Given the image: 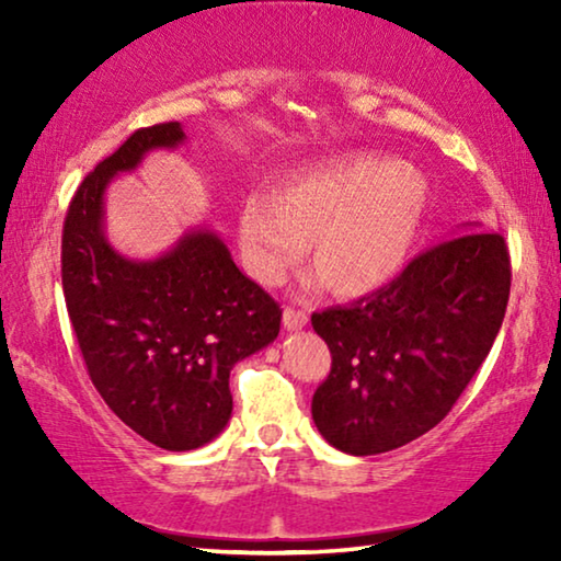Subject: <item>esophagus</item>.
<instances>
[{
	"label": "esophagus",
	"mask_w": 561,
	"mask_h": 561,
	"mask_svg": "<svg viewBox=\"0 0 561 561\" xmlns=\"http://www.w3.org/2000/svg\"><path fill=\"white\" fill-rule=\"evenodd\" d=\"M283 327H286L288 332H298V329L306 327V313L296 309H286L283 311Z\"/></svg>",
	"instance_id": "34e87169"
}]
</instances>
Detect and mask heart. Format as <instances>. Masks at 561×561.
Listing matches in <instances>:
<instances>
[{
    "label": "heart",
    "mask_w": 561,
    "mask_h": 561,
    "mask_svg": "<svg viewBox=\"0 0 561 561\" xmlns=\"http://www.w3.org/2000/svg\"><path fill=\"white\" fill-rule=\"evenodd\" d=\"M432 206V181L413 163L370 152L329 158L252 191L237 211L250 275L278 286L311 240V267L334 296L378 290L409 263Z\"/></svg>",
    "instance_id": "obj_1"
}]
</instances>
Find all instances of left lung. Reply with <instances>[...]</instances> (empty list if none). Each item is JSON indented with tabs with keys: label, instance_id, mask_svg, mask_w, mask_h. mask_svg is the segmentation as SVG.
<instances>
[{
	"label": "left lung",
	"instance_id": "1",
	"mask_svg": "<svg viewBox=\"0 0 561 561\" xmlns=\"http://www.w3.org/2000/svg\"><path fill=\"white\" fill-rule=\"evenodd\" d=\"M455 234L375 294L311 317L332 352L311 416L344 455H382L419 439L485 363L508 306V248L480 225Z\"/></svg>",
	"mask_w": 561,
	"mask_h": 561
}]
</instances>
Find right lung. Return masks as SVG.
<instances>
[{
	"label": "right lung",
	"mask_w": 561,
	"mask_h": 561,
	"mask_svg": "<svg viewBox=\"0 0 561 561\" xmlns=\"http://www.w3.org/2000/svg\"><path fill=\"white\" fill-rule=\"evenodd\" d=\"M186 142L181 122L137 129L68 206L64 296L89 378L125 424L168 451L204 447L232 416L229 373L280 332V309L234 265L225 240L191 227L150 260L125 257L104 229V194L152 150Z\"/></svg>",
	"instance_id": "right-lung-1"
}]
</instances>
